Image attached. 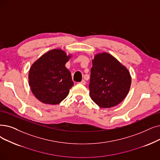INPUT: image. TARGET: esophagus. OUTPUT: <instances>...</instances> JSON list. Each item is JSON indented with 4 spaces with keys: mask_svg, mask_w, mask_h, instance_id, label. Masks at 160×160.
Returning a JSON list of instances; mask_svg holds the SVG:
<instances>
[{
    "mask_svg": "<svg viewBox=\"0 0 160 160\" xmlns=\"http://www.w3.org/2000/svg\"><path fill=\"white\" fill-rule=\"evenodd\" d=\"M86 80H82L81 81V82H80V84H82V85H85V84H86Z\"/></svg>",
    "mask_w": 160,
    "mask_h": 160,
    "instance_id": "1",
    "label": "esophagus"
}]
</instances>
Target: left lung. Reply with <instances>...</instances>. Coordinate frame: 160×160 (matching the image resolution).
Here are the masks:
<instances>
[{
    "mask_svg": "<svg viewBox=\"0 0 160 160\" xmlns=\"http://www.w3.org/2000/svg\"><path fill=\"white\" fill-rule=\"evenodd\" d=\"M89 95L101 108L120 104L129 91L131 77L128 68L112 55L99 53L92 60Z\"/></svg>",
    "mask_w": 160,
    "mask_h": 160,
    "instance_id": "1",
    "label": "left lung"
}]
</instances>
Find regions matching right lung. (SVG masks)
I'll return each instance as SVG.
<instances>
[{
    "instance_id": "obj_1",
    "label": "right lung",
    "mask_w": 160,
    "mask_h": 160,
    "mask_svg": "<svg viewBox=\"0 0 160 160\" xmlns=\"http://www.w3.org/2000/svg\"><path fill=\"white\" fill-rule=\"evenodd\" d=\"M71 56L63 50L53 49L31 65L29 84L32 93L40 102L58 105L67 97L74 86L71 72L65 67Z\"/></svg>"
}]
</instances>
